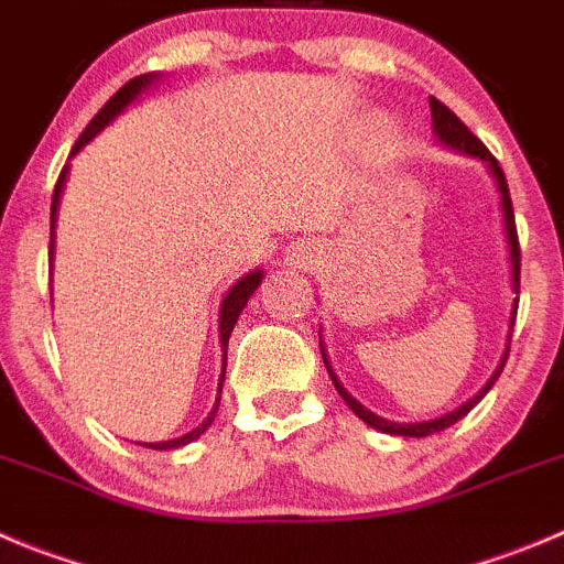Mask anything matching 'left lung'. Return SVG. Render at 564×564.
Wrapping results in <instances>:
<instances>
[{"label":"left lung","instance_id":"obj_1","mask_svg":"<svg viewBox=\"0 0 564 564\" xmlns=\"http://www.w3.org/2000/svg\"><path fill=\"white\" fill-rule=\"evenodd\" d=\"M429 107H432V127H434V135H437V141L446 143V147H452V149H457V152L474 154V158L485 160L487 169H490V174H492V180H496L498 193H501L503 229H507V243H509V262H512V291L518 293L520 291V246H518V229H514V213H512V198H509L507 176H503V171H501V165H498V160L492 158L490 152H487L485 143H481L479 138H476L474 132H470L468 127H465L463 121H459V118L454 116V112L448 110L446 105H443V101L434 99V96H429ZM514 310H518V299H514V304H512V315H514ZM509 326H514V318H509ZM321 357H324V366H326V371H329V377H332V382H335V388H337V393H340V399L346 401V404L351 406L354 415L362 417V421H366L368 426L379 429V432H384V434H401V437H429V434L443 432V429L454 426V423H457L459 417L468 415V412L474 410V406L479 404L481 399H485L487 390H490L492 384H496V379L501 377L503 366H507L509 346L503 348V357H501V362H498L496 373H492V377H490V382H487L485 388H481L479 393L474 395V399L465 401V404L459 406V410L448 412V415L434 417V421H423V423H395V421H384V417L373 415L371 410H366V406L359 404L357 399H351V395L346 393V388H343V384L337 382L335 371H332V366H329V357H326V351H324V343H321Z\"/></svg>","mask_w":564,"mask_h":564}]
</instances>
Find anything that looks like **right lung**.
<instances>
[{
    "label": "right lung",
    "instance_id": "right-lung-1",
    "mask_svg": "<svg viewBox=\"0 0 564 564\" xmlns=\"http://www.w3.org/2000/svg\"><path fill=\"white\" fill-rule=\"evenodd\" d=\"M154 79H158V74H141V77L130 79V83H127L124 88H118L116 94L110 96V101H107V105L101 107V110L96 112L94 118H90V124L85 127V132H83V135H79V141L74 143L72 158H74V154L79 152V149L85 147V143L94 141V138L99 135V132L105 130L107 124H110L112 118L121 116V112L127 110V105H130V101H135L138 96H141V90H143V88H149V85H152ZM66 176H68V165H63L61 176H57L55 196H52V224H50V227H52V232H50L52 238H50V262L55 260V221H57V207H61V193H63V187H66ZM260 282H262V271H251V273H246V276H240L238 282H235V285L229 288V293H227V296H224V302H221V313H218V337H221V351H224V354H221V377H218V393H221V388H224V373H227V346H229V335H232L235 324H238V315L243 313L246 302H249L251 293H254L257 288H260ZM218 404H221V399H216V404H213V412H210V415H207L205 421H202V426L193 429V432L182 434V437H174V440H165V443H147V446H149V448H154V452H169V448L187 446V443H193V440L202 437V434L207 432V426H210L213 417H216Z\"/></svg>",
    "mask_w": 564,
    "mask_h": 564
}]
</instances>
